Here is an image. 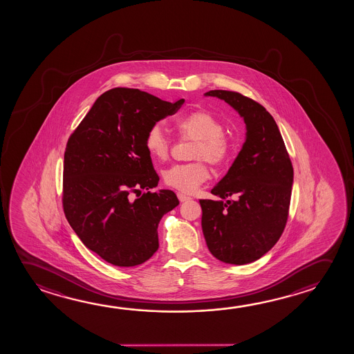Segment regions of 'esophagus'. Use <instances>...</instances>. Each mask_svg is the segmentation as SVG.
<instances>
[{"instance_id":"34e87169","label":"esophagus","mask_w":354,"mask_h":354,"mask_svg":"<svg viewBox=\"0 0 354 354\" xmlns=\"http://www.w3.org/2000/svg\"><path fill=\"white\" fill-rule=\"evenodd\" d=\"M177 196H178V199H180V202H187V201H189L192 199L191 196H185V193H177Z\"/></svg>"}]
</instances>
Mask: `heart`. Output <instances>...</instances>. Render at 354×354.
<instances>
[{"mask_svg": "<svg viewBox=\"0 0 354 354\" xmlns=\"http://www.w3.org/2000/svg\"><path fill=\"white\" fill-rule=\"evenodd\" d=\"M176 129L187 138L196 140L192 158H203L196 162L174 165L163 172V180L174 189L192 193L208 180L207 160L214 166H223L232 153L230 139L224 134V124L208 111H194L174 120ZM145 147L152 158L166 160L169 140L160 124H153L145 134Z\"/></svg>", "mask_w": 354, "mask_h": 354, "instance_id": "1", "label": "heart"}]
</instances>
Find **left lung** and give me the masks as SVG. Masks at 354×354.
<instances>
[{
    "label": "left lung",
    "mask_w": 354,
    "mask_h": 354,
    "mask_svg": "<svg viewBox=\"0 0 354 354\" xmlns=\"http://www.w3.org/2000/svg\"><path fill=\"white\" fill-rule=\"evenodd\" d=\"M226 102L246 124L241 151L214 185L220 201L201 199L209 251L225 263H251L268 252L286 227L292 196V161L278 125L263 106L241 93H204ZM227 196L235 201L223 202Z\"/></svg>",
    "instance_id": "8db88e82"
}]
</instances>
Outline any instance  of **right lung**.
Segmentation results:
<instances>
[{"label": "right lung", "instance_id": "right-lung-1", "mask_svg": "<svg viewBox=\"0 0 354 354\" xmlns=\"http://www.w3.org/2000/svg\"><path fill=\"white\" fill-rule=\"evenodd\" d=\"M183 103L135 88H112L97 98L68 138L65 216L84 246L108 263L146 262L158 251L160 220L180 204L172 191H149L160 178L144 140L150 127ZM141 190L148 192L134 198Z\"/></svg>", "mask_w": 354, "mask_h": 354}]
</instances>
